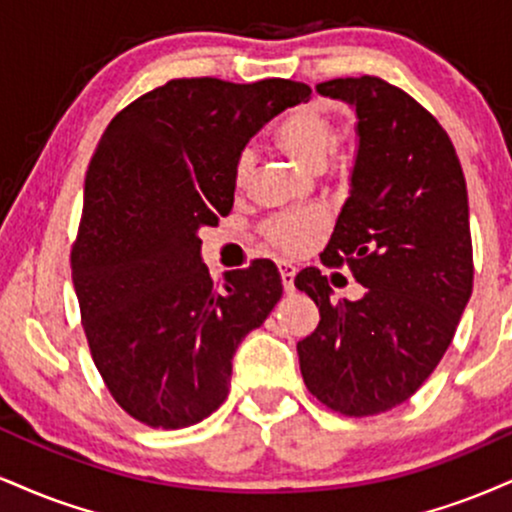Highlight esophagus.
I'll return each mask as SVG.
<instances>
[{
	"mask_svg": "<svg viewBox=\"0 0 512 512\" xmlns=\"http://www.w3.org/2000/svg\"><path fill=\"white\" fill-rule=\"evenodd\" d=\"M295 272H298V269H295L291 262H279L281 283H283V291H286V293H293L295 291V283H293Z\"/></svg>",
	"mask_w": 512,
	"mask_h": 512,
	"instance_id": "1",
	"label": "esophagus"
}]
</instances>
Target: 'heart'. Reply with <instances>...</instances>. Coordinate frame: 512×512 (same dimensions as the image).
I'll list each match as a JSON object with an SVG mask.
<instances>
[{"label":"heart","mask_w":512,"mask_h":512,"mask_svg":"<svg viewBox=\"0 0 512 512\" xmlns=\"http://www.w3.org/2000/svg\"><path fill=\"white\" fill-rule=\"evenodd\" d=\"M338 126L334 114L319 102H307L293 107L279 121L274 131L276 145L286 152L293 162L305 169H322L329 152L334 150ZM252 155L248 150L240 152L233 166V181L243 186L250 174ZM326 226V217L319 209H295V212L276 214L262 226L264 238L283 252H298L312 236H317Z\"/></svg>","instance_id":"b5f03b06"}]
</instances>
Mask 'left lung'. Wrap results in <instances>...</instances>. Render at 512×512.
Returning <instances> with one entry per match:
<instances>
[{
  "mask_svg": "<svg viewBox=\"0 0 512 512\" xmlns=\"http://www.w3.org/2000/svg\"><path fill=\"white\" fill-rule=\"evenodd\" d=\"M317 92L357 114L350 197L322 260L348 264L367 293L334 303L317 267L295 276L322 317L298 341L300 372L326 408L379 415L429 379L472 295L467 186L448 133L408 92L377 76Z\"/></svg>",
  "mask_w": 512,
  "mask_h": 512,
  "instance_id": "8db88e82",
  "label": "left lung"
}]
</instances>
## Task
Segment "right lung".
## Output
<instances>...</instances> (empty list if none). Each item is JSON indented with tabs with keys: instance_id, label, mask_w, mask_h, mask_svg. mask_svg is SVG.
Masks as SVG:
<instances>
[{
	"instance_id": "right-lung-1",
	"label": "right lung",
	"mask_w": 512,
	"mask_h": 512,
	"mask_svg": "<svg viewBox=\"0 0 512 512\" xmlns=\"http://www.w3.org/2000/svg\"><path fill=\"white\" fill-rule=\"evenodd\" d=\"M310 95L283 78H176L121 109L100 138L71 274L92 360L133 420L190 427L229 396L233 353L283 286L269 260L214 283L197 231L231 212L233 166L252 135Z\"/></svg>"
}]
</instances>
